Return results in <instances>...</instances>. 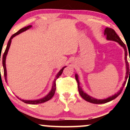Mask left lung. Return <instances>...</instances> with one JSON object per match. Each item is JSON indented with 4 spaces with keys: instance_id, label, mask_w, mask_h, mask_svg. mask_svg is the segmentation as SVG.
<instances>
[{
    "instance_id": "8db88e82",
    "label": "left lung",
    "mask_w": 130,
    "mask_h": 130,
    "mask_svg": "<svg viewBox=\"0 0 130 130\" xmlns=\"http://www.w3.org/2000/svg\"><path fill=\"white\" fill-rule=\"evenodd\" d=\"M104 35H105V36H106L107 40H112V41H116V42L119 43V44H120V45H121L122 47L124 48L125 55V62H126V70H126V71H126V74H127V75H126V77H125V79L126 80L128 78V75L130 76V69H129V63H128V60H127V50H126V46H125V44L123 43V41H122L121 39H120V37L118 36L117 34H116V32H115L114 30L111 29V28H109V27L106 28L105 30H104ZM129 60H130V59H129ZM129 72L130 73L129 74ZM75 77H76V81L77 83V87H78L79 93L80 95L81 96V97L83 98V99H84L86 101H88V102L92 103H94V104L106 103H108V102H109V101H112V100H114V99H115V98H117V96H119L120 93H121L122 91V90H123V88L124 87L125 84H126V80H125L124 83H123V87H122V89H120V90H119L117 93L115 94L114 95H113V96H110V97L107 98V99L97 100V99H95V98L91 97L90 96L88 95L87 94L84 93V92L83 91V90H82L80 86H79V81L78 77H77V74H76L75 75Z\"/></svg>"
}]
</instances>
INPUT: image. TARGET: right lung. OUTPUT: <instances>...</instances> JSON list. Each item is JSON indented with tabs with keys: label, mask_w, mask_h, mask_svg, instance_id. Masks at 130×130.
<instances>
[{
	"label": "right lung",
	"mask_w": 130,
	"mask_h": 130,
	"mask_svg": "<svg viewBox=\"0 0 130 130\" xmlns=\"http://www.w3.org/2000/svg\"><path fill=\"white\" fill-rule=\"evenodd\" d=\"M31 27H32V26H28L22 28V29H21L19 31H18L17 32L15 33V34H13L12 36L11 37V38H10V40H9L8 44H7V47H6V50L5 51V52H4V55H3V57H2V64H3V67H4V77H5V79L6 80V82H7V70H6V66H5V59H6V56H7V53H8L9 47H10V44H11V39H12L13 37H15L16 35H18V34H20V33L24 32V31H26V30L29 29ZM0 61H1V57H0ZM65 67H64L63 68H62V69L61 70L59 73H58V74H57L56 78H55V79L53 82L54 83H53V88H52V89H51V91L50 93H49V94L47 95V96H46L45 97L42 98V99L37 100H21V99H20V100H21L22 101H23V102L26 103H27V104H36L43 103L46 102V101H47L48 100H50L51 99V98H53V96H54V95L55 91H56V80L57 79L58 77H59L61 75V74H62V72H63V70L64 68H65Z\"/></svg>",
	"instance_id": "right-lung-1"
}]
</instances>
